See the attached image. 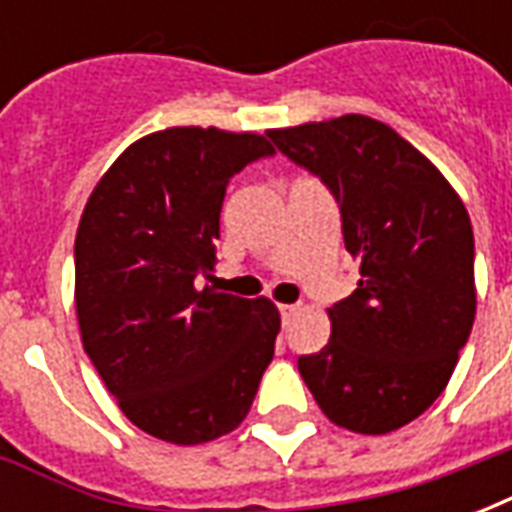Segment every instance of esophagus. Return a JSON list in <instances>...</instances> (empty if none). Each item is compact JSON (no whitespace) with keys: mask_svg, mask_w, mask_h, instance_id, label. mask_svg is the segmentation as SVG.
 I'll return each mask as SVG.
<instances>
[{"mask_svg":"<svg viewBox=\"0 0 512 512\" xmlns=\"http://www.w3.org/2000/svg\"><path fill=\"white\" fill-rule=\"evenodd\" d=\"M296 312H299L296 304H282V307H279V318H282V323H290V318H293Z\"/></svg>","mask_w":512,"mask_h":512,"instance_id":"34e87169","label":"esophagus"}]
</instances>
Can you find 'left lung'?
I'll return each instance as SVG.
<instances>
[{
  "label": "left lung",
  "mask_w": 512,
  "mask_h": 512,
  "mask_svg": "<svg viewBox=\"0 0 512 512\" xmlns=\"http://www.w3.org/2000/svg\"><path fill=\"white\" fill-rule=\"evenodd\" d=\"M282 156L321 178L359 263L332 304V337L299 356L326 417L389 433L444 392L474 323V233L461 197L392 128L365 115L268 131Z\"/></svg>",
  "instance_id": "obj_1"
}]
</instances>
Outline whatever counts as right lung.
I'll list each match as a JSON object with an SVG mask.
<instances>
[{
    "mask_svg": "<svg viewBox=\"0 0 512 512\" xmlns=\"http://www.w3.org/2000/svg\"><path fill=\"white\" fill-rule=\"evenodd\" d=\"M274 156L260 134L167 128L109 167L76 233L84 354L136 428L202 444L241 425L274 359L268 299L197 290L235 172Z\"/></svg>",
    "mask_w": 512,
    "mask_h": 512,
    "instance_id": "add662e5",
    "label": "right lung"
}]
</instances>
